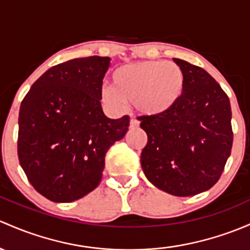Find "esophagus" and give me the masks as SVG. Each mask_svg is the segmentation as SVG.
Instances as JSON below:
<instances>
[{"label": "esophagus", "mask_w": 250, "mask_h": 250, "mask_svg": "<svg viewBox=\"0 0 250 250\" xmlns=\"http://www.w3.org/2000/svg\"><path fill=\"white\" fill-rule=\"evenodd\" d=\"M139 127V121L136 120V118H132L130 120V128H138Z\"/></svg>", "instance_id": "obj_1"}]
</instances>
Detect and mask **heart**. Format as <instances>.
<instances>
[{
	"label": "heart",
	"mask_w": 250,
	"mask_h": 250,
	"mask_svg": "<svg viewBox=\"0 0 250 250\" xmlns=\"http://www.w3.org/2000/svg\"><path fill=\"white\" fill-rule=\"evenodd\" d=\"M185 73L180 65L165 61H141L125 64L112 74V87L102 88V99L114 109L134 103L145 115L171 110L185 90Z\"/></svg>",
	"instance_id": "1"
}]
</instances>
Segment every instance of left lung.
<instances>
[{"label":"left lung","instance_id":"obj_1","mask_svg":"<svg viewBox=\"0 0 250 250\" xmlns=\"http://www.w3.org/2000/svg\"><path fill=\"white\" fill-rule=\"evenodd\" d=\"M185 73V90L171 110L140 116L147 134L141 167L147 180L175 196L208 190L224 171L233 133L228 94L201 67L173 59Z\"/></svg>","mask_w":250,"mask_h":250}]
</instances>
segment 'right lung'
<instances>
[{"instance_id": "right-lung-1", "label": "right lung", "mask_w": 250, "mask_h": 250, "mask_svg": "<svg viewBox=\"0 0 250 250\" xmlns=\"http://www.w3.org/2000/svg\"><path fill=\"white\" fill-rule=\"evenodd\" d=\"M109 57L90 56L46 70L22 99L18 157L32 187L54 202H72L99 185L105 154L125 135L129 116L102 109Z\"/></svg>"}]
</instances>
